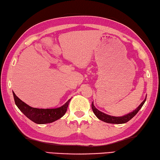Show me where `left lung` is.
Masks as SVG:
<instances>
[{"mask_svg": "<svg viewBox=\"0 0 160 160\" xmlns=\"http://www.w3.org/2000/svg\"><path fill=\"white\" fill-rule=\"evenodd\" d=\"M145 100L146 99H145L143 101L141 102V104L133 112L123 117H112V116L108 115V114H106L105 113L99 111L98 110H97V109L95 108L93 102H92L91 108L94 114H96V116L99 119L102 120L103 122H105L106 123H110V124H124V123H127L129 121V120H131L137 113L138 112V111L141 110V108L142 107V105H143V104L145 103Z\"/></svg>", "mask_w": 160, "mask_h": 160, "instance_id": "1", "label": "left lung"}]
</instances>
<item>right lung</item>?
<instances>
[{
  "mask_svg": "<svg viewBox=\"0 0 160 160\" xmlns=\"http://www.w3.org/2000/svg\"><path fill=\"white\" fill-rule=\"evenodd\" d=\"M14 100L18 108L28 119L36 124H43L52 123L61 118L66 113L70 99L62 107L55 109H38L32 108L24 103L13 93Z\"/></svg>",
  "mask_w": 160,
  "mask_h": 160,
  "instance_id": "1",
  "label": "right lung"
}]
</instances>
